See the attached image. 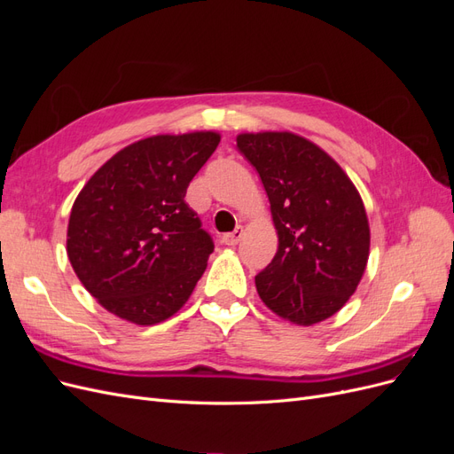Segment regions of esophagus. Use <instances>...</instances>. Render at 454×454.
<instances>
[{
  "label": "esophagus",
  "mask_w": 454,
  "mask_h": 454,
  "mask_svg": "<svg viewBox=\"0 0 454 454\" xmlns=\"http://www.w3.org/2000/svg\"><path fill=\"white\" fill-rule=\"evenodd\" d=\"M242 232H244L242 227H237L232 232H225V235L222 237V242L225 246H237L240 242V239H242Z\"/></svg>",
  "instance_id": "obj_1"
}]
</instances>
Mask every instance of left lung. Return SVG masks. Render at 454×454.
<instances>
[{
	"instance_id": "8db88e82",
	"label": "left lung",
	"mask_w": 454,
	"mask_h": 454,
	"mask_svg": "<svg viewBox=\"0 0 454 454\" xmlns=\"http://www.w3.org/2000/svg\"><path fill=\"white\" fill-rule=\"evenodd\" d=\"M237 147L270 202L278 250L255 277L261 301L297 325L345 307L369 257V223L358 189L324 149L294 132H244Z\"/></svg>"
}]
</instances>
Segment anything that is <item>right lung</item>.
<instances>
[{
    "instance_id": "1",
    "label": "right lung",
    "mask_w": 454,
    "mask_h": 454,
    "mask_svg": "<svg viewBox=\"0 0 454 454\" xmlns=\"http://www.w3.org/2000/svg\"><path fill=\"white\" fill-rule=\"evenodd\" d=\"M219 134H159L121 149L77 195L66 252L77 278L119 318L153 325L193 294L214 242L185 199Z\"/></svg>"
}]
</instances>
